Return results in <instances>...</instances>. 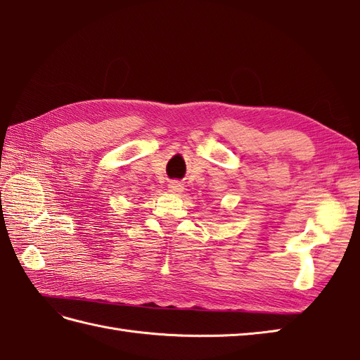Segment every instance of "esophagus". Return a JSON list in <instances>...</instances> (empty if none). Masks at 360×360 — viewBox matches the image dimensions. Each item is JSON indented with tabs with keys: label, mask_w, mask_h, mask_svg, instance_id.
<instances>
[{
	"label": "esophagus",
	"mask_w": 360,
	"mask_h": 360,
	"mask_svg": "<svg viewBox=\"0 0 360 360\" xmlns=\"http://www.w3.org/2000/svg\"><path fill=\"white\" fill-rule=\"evenodd\" d=\"M168 190H170L172 193H181L182 190H184V186H182L179 181H172L170 184H168Z\"/></svg>",
	"instance_id": "esophagus-1"
}]
</instances>
